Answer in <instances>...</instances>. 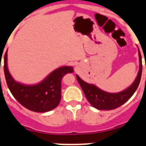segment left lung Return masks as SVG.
Instances as JSON below:
<instances>
[{
    "mask_svg": "<svg viewBox=\"0 0 146 146\" xmlns=\"http://www.w3.org/2000/svg\"><path fill=\"white\" fill-rule=\"evenodd\" d=\"M141 75L142 64H140L138 75L133 84L124 91L113 94L102 91L93 85L88 84L82 81L78 76H76V79L87 100L94 108L98 110H113L121 106L132 97L140 82Z\"/></svg>",
    "mask_w": 146,
    "mask_h": 146,
    "instance_id": "8db88e82",
    "label": "left lung"
}]
</instances>
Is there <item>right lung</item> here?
Returning <instances> with one entry per match:
<instances>
[{
  "label": "right lung",
  "instance_id": "1",
  "mask_svg": "<svg viewBox=\"0 0 146 146\" xmlns=\"http://www.w3.org/2000/svg\"><path fill=\"white\" fill-rule=\"evenodd\" d=\"M70 66L55 70L43 81L35 86H25L16 82L8 71L4 70L7 86L13 97L26 108L35 112H47L54 109L61 98V80L70 73Z\"/></svg>",
  "mask_w": 146,
  "mask_h": 146
}]
</instances>
